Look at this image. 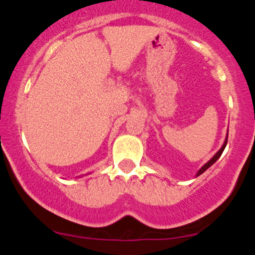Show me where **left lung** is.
Listing matches in <instances>:
<instances>
[{
    "label": "left lung",
    "instance_id": "1",
    "mask_svg": "<svg viewBox=\"0 0 255 255\" xmlns=\"http://www.w3.org/2000/svg\"><path fill=\"white\" fill-rule=\"evenodd\" d=\"M227 140H228V136H227V138H226V140H225L224 145H222V147H221V149H220V150H219V151H218V152H216V155H215L214 157H213V158H212V159H210V161H209V162H207V163H206V164H204V165L202 166V168H201V169H200V171H199V172H197V176H200L201 174H203V172H204V171H206V170H207V169H208L210 165H213V164H214V163H215L216 161H218V159H219V157L222 155V152H224V150H225V147H226V145H227Z\"/></svg>",
    "mask_w": 255,
    "mask_h": 255
}]
</instances>
